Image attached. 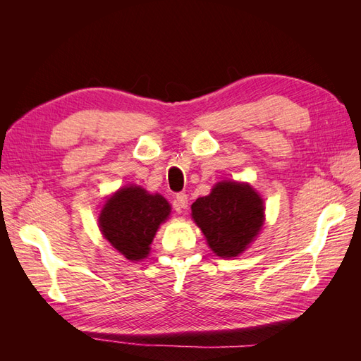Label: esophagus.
Returning <instances> with one entry per match:
<instances>
[{"instance_id": "esophagus-1", "label": "esophagus", "mask_w": 361, "mask_h": 361, "mask_svg": "<svg viewBox=\"0 0 361 361\" xmlns=\"http://www.w3.org/2000/svg\"><path fill=\"white\" fill-rule=\"evenodd\" d=\"M174 207H176L178 211L187 209V207H188V195L185 192L176 194V197H174Z\"/></svg>"}]
</instances>
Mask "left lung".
I'll use <instances>...</instances> for the list:
<instances>
[{"label":"left lung","mask_w":361,"mask_h":361,"mask_svg":"<svg viewBox=\"0 0 361 361\" xmlns=\"http://www.w3.org/2000/svg\"><path fill=\"white\" fill-rule=\"evenodd\" d=\"M264 202L247 183L220 182L191 206L207 244L221 257L241 255L264 224Z\"/></svg>","instance_id":"1"}]
</instances>
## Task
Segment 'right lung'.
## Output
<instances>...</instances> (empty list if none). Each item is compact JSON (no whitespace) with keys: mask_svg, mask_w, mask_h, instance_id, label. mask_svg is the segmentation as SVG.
Masks as SVG:
<instances>
[{"mask_svg":"<svg viewBox=\"0 0 361 361\" xmlns=\"http://www.w3.org/2000/svg\"><path fill=\"white\" fill-rule=\"evenodd\" d=\"M170 214L169 202L159 194L128 187L108 199L99 215L102 235L129 260L145 259L162 221Z\"/></svg>","mask_w":361,"mask_h":361,"instance_id":"obj_1","label":"right lung"}]
</instances>
